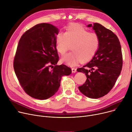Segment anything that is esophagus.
<instances>
[{
    "instance_id": "34e87169",
    "label": "esophagus",
    "mask_w": 132,
    "mask_h": 132,
    "mask_svg": "<svg viewBox=\"0 0 132 132\" xmlns=\"http://www.w3.org/2000/svg\"><path fill=\"white\" fill-rule=\"evenodd\" d=\"M71 70H72V73H75V72H77V69L76 68H71Z\"/></svg>"
}]
</instances>
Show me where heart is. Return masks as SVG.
I'll return each instance as SVG.
<instances>
[{
    "label": "heart",
    "instance_id": "b5f03b06",
    "mask_svg": "<svg viewBox=\"0 0 132 132\" xmlns=\"http://www.w3.org/2000/svg\"><path fill=\"white\" fill-rule=\"evenodd\" d=\"M71 45L72 52L64 55L61 61L73 67L80 60L87 61L95 55L99 47V38L95 33L89 32L82 26L72 23L65 33L60 32L56 36V48L61 55H64Z\"/></svg>",
    "mask_w": 132,
    "mask_h": 132
}]
</instances>
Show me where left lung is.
<instances>
[{
  "label": "left lung",
  "mask_w": 132,
  "mask_h": 132,
  "mask_svg": "<svg viewBox=\"0 0 132 132\" xmlns=\"http://www.w3.org/2000/svg\"><path fill=\"white\" fill-rule=\"evenodd\" d=\"M92 27L99 38V47L95 55L77 71L85 73L86 82L78 87L86 96L98 98L107 94L114 85L122 65L121 46L117 36L102 25L95 23Z\"/></svg>",
  "instance_id": "1"
}]
</instances>
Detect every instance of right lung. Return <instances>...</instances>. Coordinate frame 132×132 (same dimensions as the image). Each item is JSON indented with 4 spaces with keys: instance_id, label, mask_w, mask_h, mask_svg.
I'll return each instance as SVG.
<instances>
[{
    "instance_id": "right-lung-1",
    "label": "right lung",
    "mask_w": 132,
    "mask_h": 132,
    "mask_svg": "<svg viewBox=\"0 0 132 132\" xmlns=\"http://www.w3.org/2000/svg\"><path fill=\"white\" fill-rule=\"evenodd\" d=\"M58 33L56 27L43 23L27 31L19 40L14 71L23 89L35 98L46 100L54 95L62 76L71 73L67 65H56L59 59L56 48Z\"/></svg>"
}]
</instances>
